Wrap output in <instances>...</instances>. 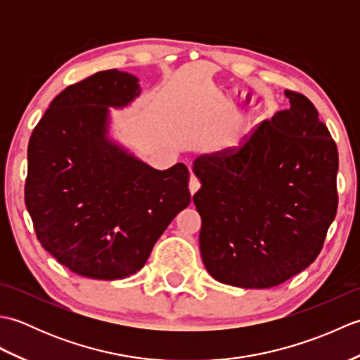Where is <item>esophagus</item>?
I'll return each instance as SVG.
<instances>
[{"mask_svg": "<svg viewBox=\"0 0 360 360\" xmlns=\"http://www.w3.org/2000/svg\"><path fill=\"white\" fill-rule=\"evenodd\" d=\"M200 187H201V182H200V179L196 178L195 174H192L190 176V182H188V188H190V193L192 195H195L198 190H200Z\"/></svg>", "mask_w": 360, "mask_h": 360, "instance_id": "esophagus-1", "label": "esophagus"}]
</instances>
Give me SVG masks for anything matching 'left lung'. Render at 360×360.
<instances>
[{"label": "left lung", "instance_id": "8db88e82", "mask_svg": "<svg viewBox=\"0 0 360 360\" xmlns=\"http://www.w3.org/2000/svg\"><path fill=\"white\" fill-rule=\"evenodd\" d=\"M285 94L289 108L240 147L193 162L202 262L224 285L266 289L307 269L338 212L335 142L308 97Z\"/></svg>", "mask_w": 360, "mask_h": 360}]
</instances>
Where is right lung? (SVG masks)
<instances>
[{
	"instance_id": "1",
	"label": "right lung",
	"mask_w": 360,
	"mask_h": 360,
	"mask_svg": "<svg viewBox=\"0 0 360 360\" xmlns=\"http://www.w3.org/2000/svg\"><path fill=\"white\" fill-rule=\"evenodd\" d=\"M139 93L131 74L96 72L53 98L29 139L25 202L37 238L82 277L141 271L190 204L184 164L155 170L106 137L108 106H125Z\"/></svg>"
}]
</instances>
